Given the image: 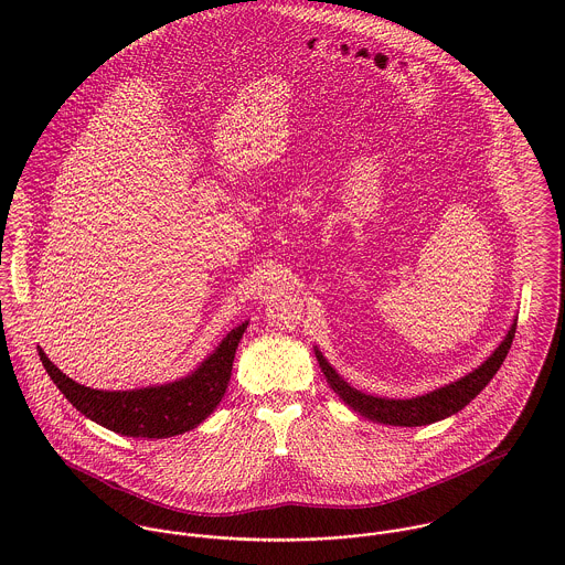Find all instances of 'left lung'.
Masks as SVG:
<instances>
[{
    "label": "left lung",
    "mask_w": 565,
    "mask_h": 565,
    "mask_svg": "<svg viewBox=\"0 0 565 565\" xmlns=\"http://www.w3.org/2000/svg\"><path fill=\"white\" fill-rule=\"evenodd\" d=\"M513 337H515V323L511 326L504 341L495 348V352L484 361L479 370H475L472 374L463 376L461 381H457L452 385H446L441 390H435L426 396H417V398H411V401H387V398L361 394L359 390L350 387L328 365V361L323 359L320 350H316V356L320 361L323 376L328 379L332 392L339 394V398L348 406H352L359 415H363L372 422L392 424V426H424V424L439 422V419L461 411L466 404L472 403L483 392L484 385L493 379V374L500 370L502 361L507 359V352L511 348Z\"/></svg>",
    "instance_id": "8db88e82"
}]
</instances>
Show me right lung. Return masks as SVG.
Listing matches in <instances>:
<instances>
[{"mask_svg": "<svg viewBox=\"0 0 565 565\" xmlns=\"http://www.w3.org/2000/svg\"><path fill=\"white\" fill-rule=\"evenodd\" d=\"M245 328L247 323L231 330L220 348L191 376L135 392H99L84 387L65 376L41 348L39 356L54 385L88 419L119 435L164 439L195 428L222 403Z\"/></svg>", "mask_w": 565, "mask_h": 565, "instance_id": "right-lung-1", "label": "right lung"}]
</instances>
